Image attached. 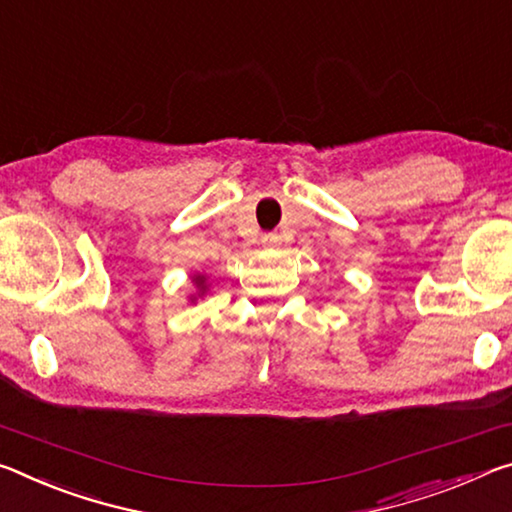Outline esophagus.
<instances>
[{
	"label": "esophagus",
	"mask_w": 512,
	"mask_h": 512,
	"mask_svg": "<svg viewBox=\"0 0 512 512\" xmlns=\"http://www.w3.org/2000/svg\"><path fill=\"white\" fill-rule=\"evenodd\" d=\"M263 245H267V247H279V245H281V236H279V233H265V236H263Z\"/></svg>",
	"instance_id": "esophagus-1"
}]
</instances>
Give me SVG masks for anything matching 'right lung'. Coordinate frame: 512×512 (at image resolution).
Wrapping results in <instances>:
<instances>
[{
	"mask_svg": "<svg viewBox=\"0 0 512 512\" xmlns=\"http://www.w3.org/2000/svg\"><path fill=\"white\" fill-rule=\"evenodd\" d=\"M204 276H195V283H197V288H199V292H206V286H204Z\"/></svg>",
	"mask_w": 512,
	"mask_h": 512,
	"instance_id": "1",
	"label": "right lung"
}]
</instances>
